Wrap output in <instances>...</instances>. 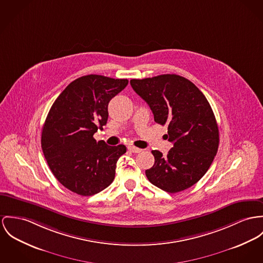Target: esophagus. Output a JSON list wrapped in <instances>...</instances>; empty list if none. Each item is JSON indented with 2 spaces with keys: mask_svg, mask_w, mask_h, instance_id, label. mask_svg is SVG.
<instances>
[{
  "mask_svg": "<svg viewBox=\"0 0 263 263\" xmlns=\"http://www.w3.org/2000/svg\"><path fill=\"white\" fill-rule=\"evenodd\" d=\"M128 150H129L130 152H132V153H140L142 151V149H140V148H137V147L132 146V145L128 146Z\"/></svg>",
  "mask_w": 263,
  "mask_h": 263,
  "instance_id": "obj_1",
  "label": "esophagus"
}]
</instances>
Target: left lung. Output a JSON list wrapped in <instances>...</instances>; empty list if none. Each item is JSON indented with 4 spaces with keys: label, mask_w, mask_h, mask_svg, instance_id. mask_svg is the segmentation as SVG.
<instances>
[{
    "label": "left lung",
    "mask_w": 263,
    "mask_h": 263,
    "mask_svg": "<svg viewBox=\"0 0 263 263\" xmlns=\"http://www.w3.org/2000/svg\"><path fill=\"white\" fill-rule=\"evenodd\" d=\"M133 90L146 102L154 121L168 126L167 156L153 150L154 165L145 171L148 180L169 193L199 181L217 153L219 131L214 113L202 92L175 74L132 79Z\"/></svg>",
    "instance_id": "left-lung-1"
}]
</instances>
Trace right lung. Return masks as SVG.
Listing matches in <instances>:
<instances>
[{
  "mask_svg": "<svg viewBox=\"0 0 263 263\" xmlns=\"http://www.w3.org/2000/svg\"><path fill=\"white\" fill-rule=\"evenodd\" d=\"M127 85V79L83 76L52 105L42 129V149L54 176L72 192L91 196L114 180L126 147L97 142L93 135L107 123L110 100Z\"/></svg>",
  "mask_w": 263,
  "mask_h": 263,
  "instance_id": "1",
  "label": "right lung"
}]
</instances>
